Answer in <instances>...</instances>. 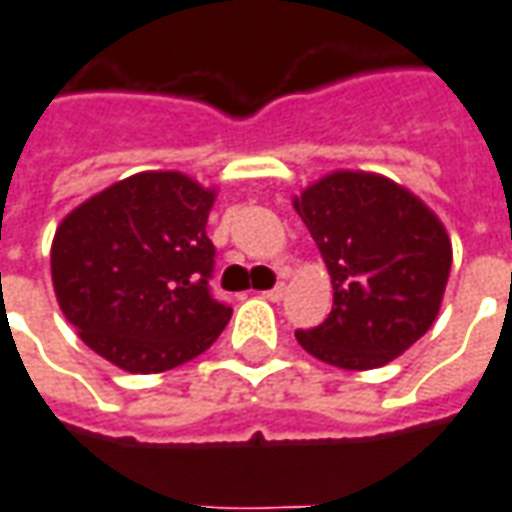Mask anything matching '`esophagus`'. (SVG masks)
<instances>
[{"instance_id":"obj_1","label":"esophagus","mask_w":512,"mask_h":512,"mask_svg":"<svg viewBox=\"0 0 512 512\" xmlns=\"http://www.w3.org/2000/svg\"><path fill=\"white\" fill-rule=\"evenodd\" d=\"M284 295H287V284H276L273 290H264L262 292V298H267V301H273V303L281 301Z\"/></svg>"}]
</instances>
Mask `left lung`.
I'll use <instances>...</instances> for the list:
<instances>
[{"label": "left lung", "instance_id": "obj_1", "mask_svg": "<svg viewBox=\"0 0 512 512\" xmlns=\"http://www.w3.org/2000/svg\"><path fill=\"white\" fill-rule=\"evenodd\" d=\"M329 267L334 306L303 351L343 370L401 357L435 323L451 270L446 225L407 186L379 172L334 169L292 197Z\"/></svg>", "mask_w": 512, "mask_h": 512}]
</instances>
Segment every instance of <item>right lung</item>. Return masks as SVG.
I'll return each instance as SVG.
<instances>
[{
    "mask_svg": "<svg viewBox=\"0 0 512 512\" xmlns=\"http://www.w3.org/2000/svg\"><path fill=\"white\" fill-rule=\"evenodd\" d=\"M214 186L150 169L105 186L58 225L49 267L80 340L128 373H164L200 357L231 320L209 292L206 236Z\"/></svg>",
    "mask_w": 512,
    "mask_h": 512,
    "instance_id": "obj_1",
    "label": "right lung"
}]
</instances>
